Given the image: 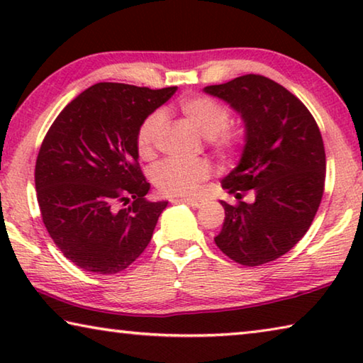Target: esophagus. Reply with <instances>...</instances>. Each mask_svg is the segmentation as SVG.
I'll list each match as a JSON object with an SVG mask.
<instances>
[{
  "label": "esophagus",
  "mask_w": 363,
  "mask_h": 363,
  "mask_svg": "<svg viewBox=\"0 0 363 363\" xmlns=\"http://www.w3.org/2000/svg\"><path fill=\"white\" fill-rule=\"evenodd\" d=\"M174 201H184V203H187L192 208H200L205 203V200H201V199H181V200H174Z\"/></svg>",
  "instance_id": "34e87169"
}]
</instances>
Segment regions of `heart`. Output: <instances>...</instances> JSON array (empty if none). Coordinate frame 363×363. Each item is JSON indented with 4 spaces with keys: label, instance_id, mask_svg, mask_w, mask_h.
Masks as SVG:
<instances>
[{
    "label": "heart",
    "instance_id": "b5f03b06",
    "mask_svg": "<svg viewBox=\"0 0 363 363\" xmlns=\"http://www.w3.org/2000/svg\"><path fill=\"white\" fill-rule=\"evenodd\" d=\"M181 113L192 123L195 130L203 134L208 145L218 157L230 160L237 157L247 144L242 128L229 126L230 112L219 101L210 96H187L177 102ZM164 128V113L155 110L147 115L136 133L138 155L150 160L155 155L157 144ZM210 176L205 162H179L163 160L152 169V182L160 194L168 196H192L199 192L200 184Z\"/></svg>",
    "mask_w": 363,
    "mask_h": 363
}]
</instances>
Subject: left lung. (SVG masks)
Listing matches in <instances>:
<instances>
[{
	"instance_id": "obj_1",
	"label": "left lung",
	"mask_w": 363,
	"mask_h": 363,
	"mask_svg": "<svg viewBox=\"0 0 363 363\" xmlns=\"http://www.w3.org/2000/svg\"><path fill=\"white\" fill-rule=\"evenodd\" d=\"M205 93L242 113L247 144L238 167L223 179L237 205L220 201L225 219L218 248L242 266H261L288 253L309 230L325 189V147L314 116L274 79L243 75ZM253 189V204L242 202Z\"/></svg>"
}]
</instances>
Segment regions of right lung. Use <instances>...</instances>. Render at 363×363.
Wrapping results in <instances>:
<instances>
[{
	"label": "right lung",
	"instance_id": "add662e5",
	"mask_svg": "<svg viewBox=\"0 0 363 363\" xmlns=\"http://www.w3.org/2000/svg\"><path fill=\"white\" fill-rule=\"evenodd\" d=\"M176 89L97 83L57 115L43 139L35 164L43 223L86 272L118 274L150 242L168 201L147 200L136 133Z\"/></svg>",
	"mask_w": 363,
	"mask_h": 363
}]
</instances>
